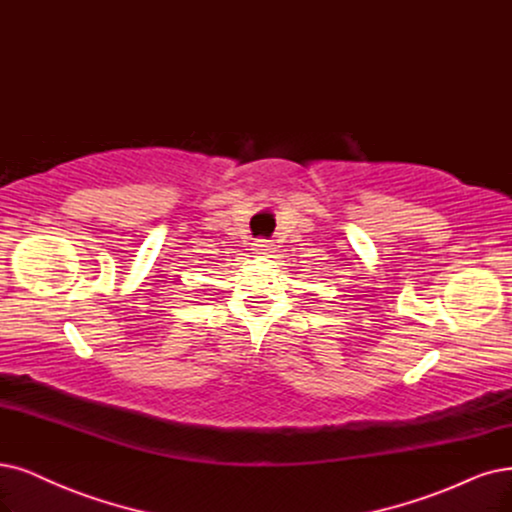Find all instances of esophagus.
<instances>
[{
    "label": "esophagus",
    "instance_id": "1",
    "mask_svg": "<svg viewBox=\"0 0 512 512\" xmlns=\"http://www.w3.org/2000/svg\"><path fill=\"white\" fill-rule=\"evenodd\" d=\"M253 246H255V251H257L259 255H268V253L274 251V242H272V240H266V238L255 240Z\"/></svg>",
    "mask_w": 512,
    "mask_h": 512
}]
</instances>
